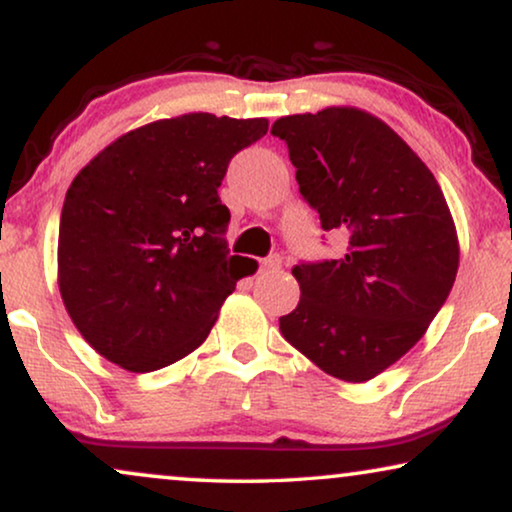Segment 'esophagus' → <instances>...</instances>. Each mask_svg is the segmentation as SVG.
Segmentation results:
<instances>
[{"instance_id": "34e87169", "label": "esophagus", "mask_w": 512, "mask_h": 512, "mask_svg": "<svg viewBox=\"0 0 512 512\" xmlns=\"http://www.w3.org/2000/svg\"><path fill=\"white\" fill-rule=\"evenodd\" d=\"M279 268H282V258L279 256H268L261 261V272H265V275H270V272H279Z\"/></svg>"}]
</instances>
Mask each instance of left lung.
I'll use <instances>...</instances> for the list:
<instances>
[{
    "label": "left lung",
    "mask_w": 512,
    "mask_h": 512,
    "mask_svg": "<svg viewBox=\"0 0 512 512\" xmlns=\"http://www.w3.org/2000/svg\"><path fill=\"white\" fill-rule=\"evenodd\" d=\"M321 228L345 254L298 263L300 303L279 331L345 382H368L417 345L450 296L459 242L436 177L380 118L354 107L272 125Z\"/></svg>",
    "instance_id": "obj_1"
}]
</instances>
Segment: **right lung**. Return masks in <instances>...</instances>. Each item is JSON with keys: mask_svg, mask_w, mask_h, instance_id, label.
Masks as SVG:
<instances>
[{"mask_svg": "<svg viewBox=\"0 0 512 512\" xmlns=\"http://www.w3.org/2000/svg\"><path fill=\"white\" fill-rule=\"evenodd\" d=\"M265 118L184 114L125 132L76 174L58 237V284L104 359L151 373L212 331L237 279L219 186Z\"/></svg>", "mask_w": 512, "mask_h": 512, "instance_id": "1", "label": "right lung"}]
</instances>
